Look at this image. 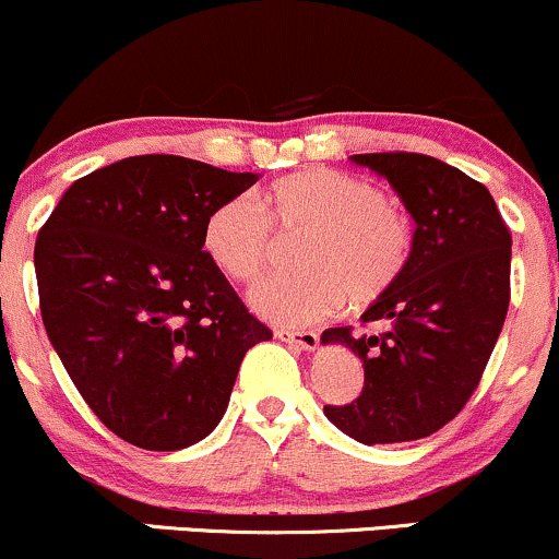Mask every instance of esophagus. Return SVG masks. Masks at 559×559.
<instances>
[{"label": "esophagus", "mask_w": 559, "mask_h": 559, "mask_svg": "<svg viewBox=\"0 0 559 559\" xmlns=\"http://www.w3.org/2000/svg\"><path fill=\"white\" fill-rule=\"evenodd\" d=\"M275 338L299 346V349H305V352H316L318 342H320L316 331H284L281 329V331H275Z\"/></svg>", "instance_id": "esophagus-1"}]
</instances>
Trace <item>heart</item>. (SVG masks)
Here are the masks:
<instances>
[{
  "label": "heart",
  "instance_id": "1",
  "mask_svg": "<svg viewBox=\"0 0 559 559\" xmlns=\"http://www.w3.org/2000/svg\"><path fill=\"white\" fill-rule=\"evenodd\" d=\"M265 214L284 234L307 230L297 252L305 271L278 275L249 294V307L273 323H316L346 299L352 307L373 305L407 267L409 223L378 186L342 170L305 168L278 178L260 204L228 199L204 221V254L234 284H252L271 265Z\"/></svg>",
  "mask_w": 559,
  "mask_h": 559
}]
</instances>
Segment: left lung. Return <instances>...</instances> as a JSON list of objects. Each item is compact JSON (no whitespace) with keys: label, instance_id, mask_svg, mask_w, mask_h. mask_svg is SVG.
I'll return each instance as SVG.
<instances>
[{"label":"left lung","instance_id":"8db88e82","mask_svg":"<svg viewBox=\"0 0 559 559\" xmlns=\"http://www.w3.org/2000/svg\"><path fill=\"white\" fill-rule=\"evenodd\" d=\"M386 178L415 221L402 278L368 305L362 323L381 333L323 331L360 357L362 394L323 413L360 444L426 439L476 391L510 305L512 236L484 183L415 152L352 155Z\"/></svg>","mask_w":559,"mask_h":559}]
</instances>
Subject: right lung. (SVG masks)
<instances>
[{
    "label": "right lung",
    "mask_w": 559,
    "mask_h": 559,
    "mask_svg": "<svg viewBox=\"0 0 559 559\" xmlns=\"http://www.w3.org/2000/svg\"><path fill=\"white\" fill-rule=\"evenodd\" d=\"M260 181L176 155L70 183L38 230L41 318L94 415L152 452L213 433L239 365L273 338L202 249L210 213Z\"/></svg>",
    "instance_id": "1"
}]
</instances>
